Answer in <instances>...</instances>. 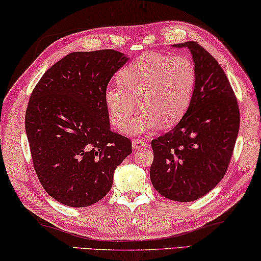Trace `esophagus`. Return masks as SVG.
Segmentation results:
<instances>
[{
	"instance_id": "34e87169",
	"label": "esophagus",
	"mask_w": 261,
	"mask_h": 261,
	"mask_svg": "<svg viewBox=\"0 0 261 261\" xmlns=\"http://www.w3.org/2000/svg\"><path fill=\"white\" fill-rule=\"evenodd\" d=\"M132 146H133L134 150H139V149L146 148L148 146V143H147V141H144V140L135 139V140H133V142H132Z\"/></svg>"
}]
</instances>
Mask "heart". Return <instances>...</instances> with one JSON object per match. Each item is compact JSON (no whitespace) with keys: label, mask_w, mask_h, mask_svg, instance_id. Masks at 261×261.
Returning <instances> with one entry per match:
<instances>
[{"label":"heart","mask_w":261,"mask_h":261,"mask_svg":"<svg viewBox=\"0 0 261 261\" xmlns=\"http://www.w3.org/2000/svg\"><path fill=\"white\" fill-rule=\"evenodd\" d=\"M119 81L120 84H110L104 92L110 120L118 129L125 128V133L139 136L152 133L162 123L177 125L185 117L198 72L186 55L146 53L121 69ZM138 100L143 112L132 121Z\"/></svg>","instance_id":"heart-1"}]
</instances>
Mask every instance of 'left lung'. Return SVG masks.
I'll return each instance as SVG.
<instances>
[{
  "label": "left lung",
  "mask_w": 261,
  "mask_h": 261,
  "mask_svg": "<svg viewBox=\"0 0 261 261\" xmlns=\"http://www.w3.org/2000/svg\"><path fill=\"white\" fill-rule=\"evenodd\" d=\"M191 50L198 72L187 113L168 133L153 139L152 186L165 198L190 202L206 195L227 172L241 114L220 63L195 41L176 44Z\"/></svg>",
  "instance_id": "obj_1"
}]
</instances>
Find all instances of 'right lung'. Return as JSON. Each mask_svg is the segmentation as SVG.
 I'll list each match as a JSON object with an SVG mask.
<instances>
[{"instance_id":"obj_1","label":"right lung","mask_w":261,"mask_h":261,"mask_svg":"<svg viewBox=\"0 0 261 261\" xmlns=\"http://www.w3.org/2000/svg\"><path fill=\"white\" fill-rule=\"evenodd\" d=\"M114 49L74 52L47 70L25 113L33 168L44 190L69 207H88L109 193L130 140L111 130L104 92L128 61Z\"/></svg>"}]
</instances>
